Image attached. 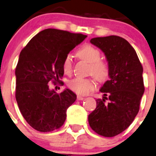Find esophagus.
<instances>
[{
    "mask_svg": "<svg viewBox=\"0 0 156 156\" xmlns=\"http://www.w3.org/2000/svg\"><path fill=\"white\" fill-rule=\"evenodd\" d=\"M77 99H78V101H81V100L84 99V97H83V96H81V95H78L77 96Z\"/></svg>",
    "mask_w": 156,
    "mask_h": 156,
    "instance_id": "obj_1",
    "label": "esophagus"
}]
</instances>
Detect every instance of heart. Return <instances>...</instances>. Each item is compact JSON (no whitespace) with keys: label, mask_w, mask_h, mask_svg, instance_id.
I'll use <instances>...</instances> for the list:
<instances>
[{"label":"heart","mask_w":156,"mask_h":156,"mask_svg":"<svg viewBox=\"0 0 156 156\" xmlns=\"http://www.w3.org/2000/svg\"><path fill=\"white\" fill-rule=\"evenodd\" d=\"M77 56L90 65V74L99 81H104L109 75V66L107 62L100 59L99 50L91 44H85L77 51ZM63 71L69 75L72 71V59L70 55H66L63 61ZM68 87L80 94H87L96 88V82L93 78H76L68 82Z\"/></svg>","instance_id":"obj_1"}]
</instances>
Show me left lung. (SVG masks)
Here are the masks:
<instances>
[{
	"mask_svg": "<svg viewBox=\"0 0 156 156\" xmlns=\"http://www.w3.org/2000/svg\"><path fill=\"white\" fill-rule=\"evenodd\" d=\"M90 42L104 52L109 80L100 89L103 98L95 100L96 108L88 115V123L98 135L113 137L126 130L139 112L145 91L143 68L126 39L111 35L91 38Z\"/></svg>",
	"mask_w": 156,
	"mask_h": 156,
	"instance_id": "1",
	"label": "left lung"
}]
</instances>
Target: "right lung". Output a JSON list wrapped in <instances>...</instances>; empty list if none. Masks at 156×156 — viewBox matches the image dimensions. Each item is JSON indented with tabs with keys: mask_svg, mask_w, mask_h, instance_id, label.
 Returning <instances> with one entry per match:
<instances>
[{
	"mask_svg": "<svg viewBox=\"0 0 156 156\" xmlns=\"http://www.w3.org/2000/svg\"><path fill=\"white\" fill-rule=\"evenodd\" d=\"M87 35L45 29L30 39L19 55L15 97L20 112L35 130L48 132L63 126L66 112L77 98L70 89L57 94L48 83L62 82L63 61Z\"/></svg>",
	"mask_w": 156,
	"mask_h": 156,
	"instance_id": "1",
	"label": "right lung"
}]
</instances>
